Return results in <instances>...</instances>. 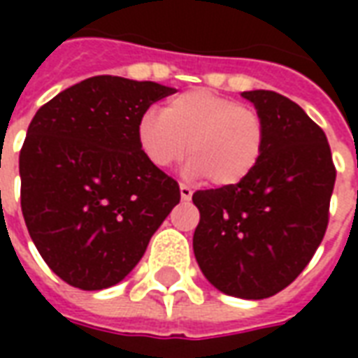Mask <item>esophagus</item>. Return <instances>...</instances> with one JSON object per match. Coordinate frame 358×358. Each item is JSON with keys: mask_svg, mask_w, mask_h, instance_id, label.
Returning a JSON list of instances; mask_svg holds the SVG:
<instances>
[{"mask_svg": "<svg viewBox=\"0 0 358 358\" xmlns=\"http://www.w3.org/2000/svg\"><path fill=\"white\" fill-rule=\"evenodd\" d=\"M192 195H194L192 187L186 186V184H180V197H182V201H189Z\"/></svg>", "mask_w": 358, "mask_h": 358, "instance_id": "1", "label": "esophagus"}]
</instances>
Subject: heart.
<instances>
[{
    "label": "heart",
    "instance_id": "obj_1",
    "mask_svg": "<svg viewBox=\"0 0 358 358\" xmlns=\"http://www.w3.org/2000/svg\"><path fill=\"white\" fill-rule=\"evenodd\" d=\"M136 138L143 157L157 169L178 163L187 149L189 176H207L215 186L232 187L248 180L261 163L266 126L253 107L194 88L169 99L163 115L143 113Z\"/></svg>",
    "mask_w": 358,
    "mask_h": 358
}]
</instances>
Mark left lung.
Wrapping results in <instances>:
<instances>
[{
    "instance_id": "left-lung-1",
    "label": "left lung",
    "mask_w": 358,
    "mask_h": 358,
    "mask_svg": "<svg viewBox=\"0 0 358 358\" xmlns=\"http://www.w3.org/2000/svg\"><path fill=\"white\" fill-rule=\"evenodd\" d=\"M266 126L253 174L232 187L195 192L194 253L218 292L266 299L299 276L320 245L336 166L322 128L270 90L243 92Z\"/></svg>"
}]
</instances>
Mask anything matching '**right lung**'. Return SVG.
Listing matches in <instances>:
<instances>
[{"instance_id":"1","label":"right lung","mask_w":358,"mask_h":358,"mask_svg":"<svg viewBox=\"0 0 358 358\" xmlns=\"http://www.w3.org/2000/svg\"><path fill=\"white\" fill-rule=\"evenodd\" d=\"M174 88L92 76L38 109L19 157L20 207L36 249L86 292L122 282L180 203L176 180L149 163L140 117Z\"/></svg>"}]
</instances>
